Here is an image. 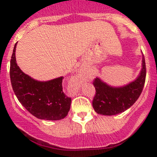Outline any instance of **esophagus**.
Listing matches in <instances>:
<instances>
[{
	"label": "esophagus",
	"instance_id": "obj_1",
	"mask_svg": "<svg viewBox=\"0 0 157 157\" xmlns=\"http://www.w3.org/2000/svg\"><path fill=\"white\" fill-rule=\"evenodd\" d=\"M82 73H79L78 75H77V79H80V77H82Z\"/></svg>",
	"mask_w": 157,
	"mask_h": 157
}]
</instances>
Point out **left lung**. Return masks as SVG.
<instances>
[{
	"instance_id": "obj_1",
	"label": "left lung",
	"mask_w": 157,
	"mask_h": 157,
	"mask_svg": "<svg viewBox=\"0 0 157 157\" xmlns=\"http://www.w3.org/2000/svg\"><path fill=\"white\" fill-rule=\"evenodd\" d=\"M146 66L145 57L142 58V68L140 76L134 82L120 88L108 86L100 79L93 80L96 93L92 105L97 113L111 116L128 109L134 104L141 94L145 82Z\"/></svg>"
}]
</instances>
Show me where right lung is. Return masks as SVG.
<instances>
[{
	"label": "right lung",
	"mask_w": 157,
	"mask_h": 157,
	"mask_svg": "<svg viewBox=\"0 0 157 157\" xmlns=\"http://www.w3.org/2000/svg\"><path fill=\"white\" fill-rule=\"evenodd\" d=\"M14 46L10 60V80L19 102L29 113L41 120H60L67 116L71 99L63 91V79L40 82L26 75L16 63Z\"/></svg>",
	"instance_id": "1"
}]
</instances>
